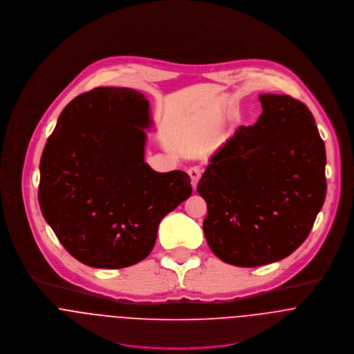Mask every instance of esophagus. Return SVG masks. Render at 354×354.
<instances>
[{"mask_svg":"<svg viewBox=\"0 0 354 354\" xmlns=\"http://www.w3.org/2000/svg\"><path fill=\"white\" fill-rule=\"evenodd\" d=\"M187 174L190 175L192 186H193V189L196 190L198 180H199V178H201V168H199V167H190V168L187 169Z\"/></svg>","mask_w":354,"mask_h":354,"instance_id":"34e87169","label":"esophagus"}]
</instances>
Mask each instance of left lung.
<instances>
[{"label":"left lung","mask_w":354,"mask_h":354,"mask_svg":"<svg viewBox=\"0 0 354 354\" xmlns=\"http://www.w3.org/2000/svg\"><path fill=\"white\" fill-rule=\"evenodd\" d=\"M262 114L212 156L196 192L206 201L203 234L225 263L281 261L310 235L326 198V151L308 107L262 93Z\"/></svg>","instance_id":"1"}]
</instances>
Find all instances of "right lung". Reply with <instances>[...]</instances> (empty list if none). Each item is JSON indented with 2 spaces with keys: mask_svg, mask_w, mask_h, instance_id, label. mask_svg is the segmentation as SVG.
Wrapping results in <instances>:
<instances>
[{
  "mask_svg": "<svg viewBox=\"0 0 354 354\" xmlns=\"http://www.w3.org/2000/svg\"><path fill=\"white\" fill-rule=\"evenodd\" d=\"M149 102L130 88L99 86L61 113L40 158L41 214L81 263L122 269L145 259L160 221L192 196L183 171L145 162Z\"/></svg>",
  "mask_w": 354,
  "mask_h": 354,
  "instance_id": "1",
  "label": "right lung"
}]
</instances>
